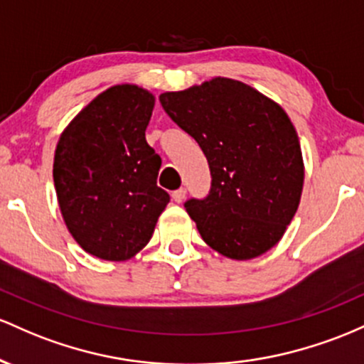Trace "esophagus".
Returning <instances> with one entry per match:
<instances>
[{"label": "esophagus", "instance_id": "1", "mask_svg": "<svg viewBox=\"0 0 364 364\" xmlns=\"http://www.w3.org/2000/svg\"><path fill=\"white\" fill-rule=\"evenodd\" d=\"M186 194H187V191L183 189V187H181V189H177L171 193V199H173L175 203H182L183 199H186Z\"/></svg>", "mask_w": 364, "mask_h": 364}]
</instances>
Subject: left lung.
<instances>
[{
	"label": "left lung",
	"instance_id": "1",
	"mask_svg": "<svg viewBox=\"0 0 364 364\" xmlns=\"http://www.w3.org/2000/svg\"><path fill=\"white\" fill-rule=\"evenodd\" d=\"M160 103L210 165V193L183 204L204 242L232 259L272 249L296 215L304 182L299 137L287 113L225 77L163 92Z\"/></svg>",
	"mask_w": 364,
	"mask_h": 364
}]
</instances>
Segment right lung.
<instances>
[{"instance_id":"add662e5","label":"right lung","mask_w":364,"mask_h":364,"mask_svg":"<svg viewBox=\"0 0 364 364\" xmlns=\"http://www.w3.org/2000/svg\"><path fill=\"white\" fill-rule=\"evenodd\" d=\"M154 96L132 84L94 97L61 134L53 178L65 225L89 255L124 261L149 242L170 203L146 142Z\"/></svg>"}]
</instances>
